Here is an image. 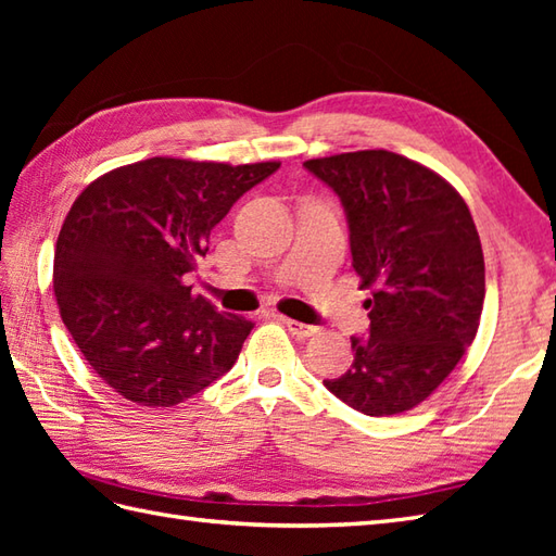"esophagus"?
Wrapping results in <instances>:
<instances>
[{
  "label": "esophagus",
  "instance_id": "obj_1",
  "mask_svg": "<svg viewBox=\"0 0 556 556\" xmlns=\"http://www.w3.org/2000/svg\"><path fill=\"white\" fill-rule=\"evenodd\" d=\"M279 320L285 323V327L289 329V332H291L293 337H299V339L317 334V327H313V325H303V323H299V320H289V317H281V315H279Z\"/></svg>",
  "mask_w": 556,
  "mask_h": 556
}]
</instances>
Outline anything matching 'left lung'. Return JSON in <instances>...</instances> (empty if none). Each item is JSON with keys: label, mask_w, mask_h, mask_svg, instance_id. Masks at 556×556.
Instances as JSON below:
<instances>
[{"label": "left lung", "mask_w": 556, "mask_h": 556, "mask_svg": "<svg viewBox=\"0 0 556 556\" xmlns=\"http://www.w3.org/2000/svg\"><path fill=\"white\" fill-rule=\"evenodd\" d=\"M339 195L370 334L325 387L365 416L416 408L473 344L485 260L466 200L440 174L389 150L303 162Z\"/></svg>", "instance_id": "1"}]
</instances>
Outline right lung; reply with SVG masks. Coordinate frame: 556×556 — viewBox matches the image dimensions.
I'll return each instance as SVG.
<instances>
[{
	"mask_svg": "<svg viewBox=\"0 0 556 556\" xmlns=\"http://www.w3.org/2000/svg\"><path fill=\"white\" fill-rule=\"evenodd\" d=\"M279 162L150 157L102 174L71 205L54 296L83 358L116 394L169 408L231 370L253 323L193 296L210 231Z\"/></svg>",
	"mask_w": 556,
	"mask_h": 556,
	"instance_id": "add662e5",
	"label": "right lung"
}]
</instances>
